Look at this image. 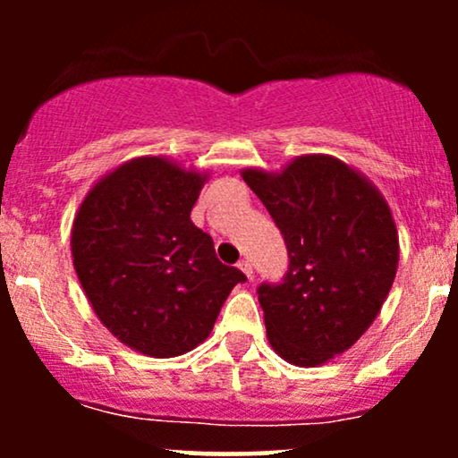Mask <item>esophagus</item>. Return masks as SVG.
Segmentation results:
<instances>
[{"label":"esophagus","mask_w":458,"mask_h":458,"mask_svg":"<svg viewBox=\"0 0 458 458\" xmlns=\"http://www.w3.org/2000/svg\"><path fill=\"white\" fill-rule=\"evenodd\" d=\"M239 269L245 273L247 280H251V277H254V267H251L250 260H241V262H239Z\"/></svg>","instance_id":"34e87169"}]
</instances>
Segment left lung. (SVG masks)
Returning a JSON list of instances; mask_svg holds the SVG:
<instances>
[{"mask_svg":"<svg viewBox=\"0 0 458 458\" xmlns=\"http://www.w3.org/2000/svg\"><path fill=\"white\" fill-rule=\"evenodd\" d=\"M288 247L282 284L259 288L271 349L288 364H327L379 317L401 245L390 204L360 170L301 155L277 172L245 167Z\"/></svg>","mask_w":458,"mask_h":458,"instance_id":"1","label":"left lung"}]
</instances>
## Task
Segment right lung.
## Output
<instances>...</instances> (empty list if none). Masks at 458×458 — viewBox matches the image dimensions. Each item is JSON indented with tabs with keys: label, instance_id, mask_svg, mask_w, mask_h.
<instances>
[{
	"label": "right lung",
	"instance_id": "obj_1",
	"mask_svg": "<svg viewBox=\"0 0 458 458\" xmlns=\"http://www.w3.org/2000/svg\"><path fill=\"white\" fill-rule=\"evenodd\" d=\"M207 181L167 157H135L98 178L72 219V267L94 314L141 355L196 349L245 282L189 217Z\"/></svg>",
	"mask_w": 458,
	"mask_h": 458
}]
</instances>
